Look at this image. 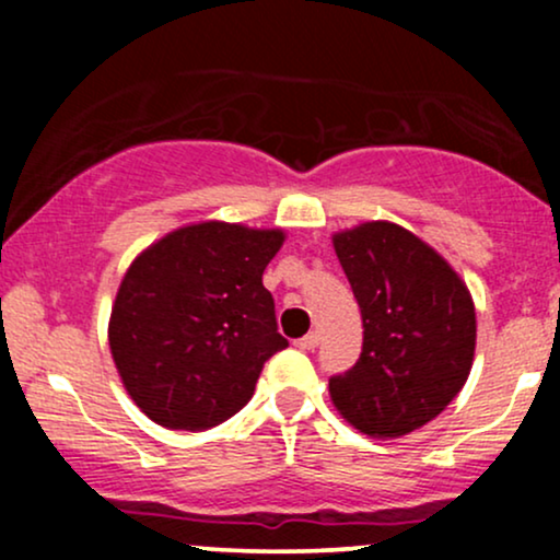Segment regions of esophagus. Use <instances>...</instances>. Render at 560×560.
Instances as JSON below:
<instances>
[{
    "label": "esophagus",
    "instance_id": "obj_1",
    "mask_svg": "<svg viewBox=\"0 0 560 560\" xmlns=\"http://www.w3.org/2000/svg\"><path fill=\"white\" fill-rule=\"evenodd\" d=\"M318 342H320V334L311 331V334H305L302 339H298V347H300V350H316Z\"/></svg>",
    "mask_w": 560,
    "mask_h": 560
}]
</instances>
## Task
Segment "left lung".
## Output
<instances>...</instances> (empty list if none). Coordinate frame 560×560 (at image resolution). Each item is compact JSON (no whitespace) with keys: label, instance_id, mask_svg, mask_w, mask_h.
Returning <instances> with one entry per match:
<instances>
[{"label":"left lung","instance_id":"8db88e82","mask_svg":"<svg viewBox=\"0 0 560 560\" xmlns=\"http://www.w3.org/2000/svg\"><path fill=\"white\" fill-rule=\"evenodd\" d=\"M361 305L363 352L329 378L334 408L369 436L421 429L464 389L477 347L468 287L436 249L389 221L334 234Z\"/></svg>","mask_w":560,"mask_h":560}]
</instances>
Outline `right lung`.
I'll return each instance as SVG.
<instances>
[{
    "instance_id": "add662e5",
    "label": "right lung",
    "mask_w": 560,
    "mask_h": 560,
    "mask_svg": "<svg viewBox=\"0 0 560 560\" xmlns=\"http://www.w3.org/2000/svg\"><path fill=\"white\" fill-rule=\"evenodd\" d=\"M281 244V229L202 221L165 234L128 266L107 339L141 413L202 432L249 402L262 363L289 345L262 287Z\"/></svg>"
}]
</instances>
